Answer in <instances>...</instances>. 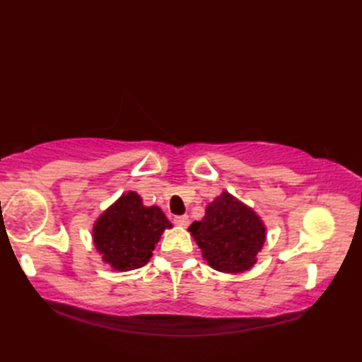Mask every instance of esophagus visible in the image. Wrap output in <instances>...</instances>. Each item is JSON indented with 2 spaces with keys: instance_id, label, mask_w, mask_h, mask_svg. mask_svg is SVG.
Masks as SVG:
<instances>
[{
  "instance_id": "34e87169",
  "label": "esophagus",
  "mask_w": 362,
  "mask_h": 362,
  "mask_svg": "<svg viewBox=\"0 0 362 362\" xmlns=\"http://www.w3.org/2000/svg\"><path fill=\"white\" fill-rule=\"evenodd\" d=\"M174 224L177 226H182V227H187L189 224V218L187 214H180V216H174Z\"/></svg>"
}]
</instances>
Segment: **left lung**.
<instances>
[{"mask_svg":"<svg viewBox=\"0 0 362 362\" xmlns=\"http://www.w3.org/2000/svg\"><path fill=\"white\" fill-rule=\"evenodd\" d=\"M209 264L222 272L247 271L263 247V222L233 196L222 193L206 205L202 221L189 226Z\"/></svg>","mask_w":362,"mask_h":362,"instance_id":"1","label":"left lung"}]
</instances>
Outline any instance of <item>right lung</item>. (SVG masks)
<instances>
[{"label": "right lung", "mask_w": 362, "mask_h": 362, "mask_svg": "<svg viewBox=\"0 0 362 362\" xmlns=\"http://www.w3.org/2000/svg\"><path fill=\"white\" fill-rule=\"evenodd\" d=\"M169 227L158 206H144L136 193H127L96 221L93 241L104 261L117 271H130L148 263Z\"/></svg>", "instance_id": "obj_1"}]
</instances>
